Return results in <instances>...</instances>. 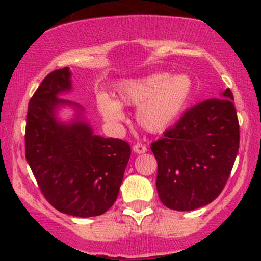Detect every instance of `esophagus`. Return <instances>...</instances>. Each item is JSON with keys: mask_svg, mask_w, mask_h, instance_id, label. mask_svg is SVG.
<instances>
[{"mask_svg": "<svg viewBox=\"0 0 261 261\" xmlns=\"http://www.w3.org/2000/svg\"><path fill=\"white\" fill-rule=\"evenodd\" d=\"M134 152L137 154H142L145 153V152H147V148H146L145 145H142V143H136V145H134Z\"/></svg>", "mask_w": 261, "mask_h": 261, "instance_id": "esophagus-1", "label": "esophagus"}]
</instances>
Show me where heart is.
Returning a JSON list of instances; mask_svg holds the SVG:
<instances>
[{
	"instance_id": "b5f03b06",
	"label": "heart",
	"mask_w": 261,
	"mask_h": 261,
	"mask_svg": "<svg viewBox=\"0 0 261 261\" xmlns=\"http://www.w3.org/2000/svg\"><path fill=\"white\" fill-rule=\"evenodd\" d=\"M119 101L124 106L139 107L136 120L148 133H162L174 125L184 112L193 93V83L185 74L170 77L154 73L119 83ZM98 109L110 124L124 121L125 114L118 101L100 95Z\"/></svg>"
}]
</instances>
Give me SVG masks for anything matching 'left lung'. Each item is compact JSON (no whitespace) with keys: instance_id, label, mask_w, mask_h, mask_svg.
<instances>
[{"instance_id":"obj_1","label":"left lung","mask_w":261,"mask_h":261,"mask_svg":"<svg viewBox=\"0 0 261 261\" xmlns=\"http://www.w3.org/2000/svg\"><path fill=\"white\" fill-rule=\"evenodd\" d=\"M238 148L239 124L229 88L188 109L151 145L162 203L191 211L214 201L228 180Z\"/></svg>"}]
</instances>
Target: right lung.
I'll list each match as a JSON object with an SVG mask.
<instances>
[{"label": "right lung", "instance_id": "right-lung-1", "mask_svg": "<svg viewBox=\"0 0 261 261\" xmlns=\"http://www.w3.org/2000/svg\"><path fill=\"white\" fill-rule=\"evenodd\" d=\"M71 89L68 67L47 74L29 100L25 158L41 194L60 212L76 217L99 216L115 202L131 148L119 139L93 134L80 120L82 107L59 98ZM73 105L77 120L60 123L56 110Z\"/></svg>", "mask_w": 261, "mask_h": 261}]
</instances>
